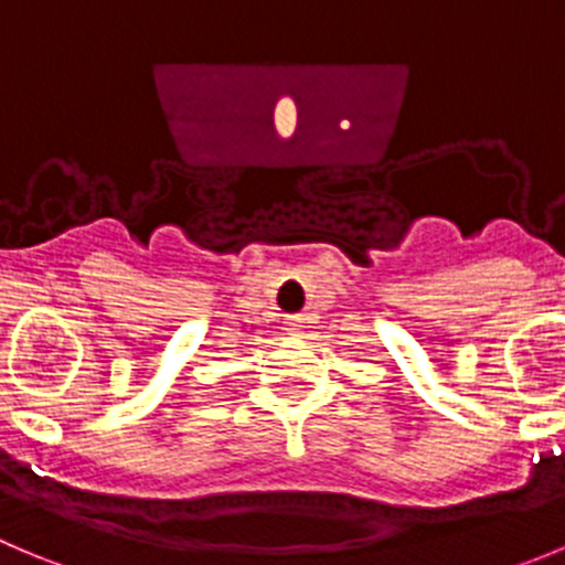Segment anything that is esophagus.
<instances>
[{
	"instance_id": "34e87169",
	"label": "esophagus",
	"mask_w": 565,
	"mask_h": 565,
	"mask_svg": "<svg viewBox=\"0 0 565 565\" xmlns=\"http://www.w3.org/2000/svg\"><path fill=\"white\" fill-rule=\"evenodd\" d=\"M302 324H305V316H302V313H297V316H288V319H286V330L291 332V335H297V332H299V327H302Z\"/></svg>"
}]
</instances>
